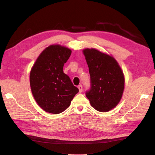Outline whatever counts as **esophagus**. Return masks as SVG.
<instances>
[{"label":"esophagus","instance_id":"obj_1","mask_svg":"<svg viewBox=\"0 0 155 155\" xmlns=\"http://www.w3.org/2000/svg\"><path fill=\"white\" fill-rule=\"evenodd\" d=\"M78 88H79V92H81L83 91V86H82V85H79L78 86Z\"/></svg>","mask_w":155,"mask_h":155}]
</instances>
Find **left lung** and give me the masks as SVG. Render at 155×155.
I'll use <instances>...</instances> for the list:
<instances>
[{"label":"left lung","instance_id":"1","mask_svg":"<svg viewBox=\"0 0 155 155\" xmlns=\"http://www.w3.org/2000/svg\"><path fill=\"white\" fill-rule=\"evenodd\" d=\"M83 52L91 76V88L86 91L91 106L100 112H107L120 102L124 90L125 79L114 58L94 48Z\"/></svg>","mask_w":155,"mask_h":155}]
</instances>
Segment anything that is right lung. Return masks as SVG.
I'll return each instance as SVG.
<instances>
[{"label": "right lung", "mask_w": 155, "mask_h": 155, "mask_svg": "<svg viewBox=\"0 0 155 155\" xmlns=\"http://www.w3.org/2000/svg\"><path fill=\"white\" fill-rule=\"evenodd\" d=\"M71 52L64 46L50 45L42 51L31 70L32 94L37 104L49 113L57 114L66 110L79 92L63 70Z\"/></svg>", "instance_id": "1"}]
</instances>
